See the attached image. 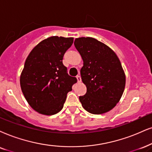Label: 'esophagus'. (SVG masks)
Instances as JSON below:
<instances>
[{"mask_svg":"<svg viewBox=\"0 0 152 152\" xmlns=\"http://www.w3.org/2000/svg\"><path fill=\"white\" fill-rule=\"evenodd\" d=\"M76 78H77V80H78V83L81 82V77H80V76H79V75L76 76Z\"/></svg>","mask_w":152,"mask_h":152,"instance_id":"34e87169","label":"esophagus"}]
</instances>
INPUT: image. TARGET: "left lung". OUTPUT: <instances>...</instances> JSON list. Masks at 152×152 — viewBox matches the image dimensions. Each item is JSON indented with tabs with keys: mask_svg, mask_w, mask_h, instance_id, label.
<instances>
[{
	"mask_svg": "<svg viewBox=\"0 0 152 152\" xmlns=\"http://www.w3.org/2000/svg\"><path fill=\"white\" fill-rule=\"evenodd\" d=\"M74 45L83 61L80 76L87 92L79 97L83 107L93 114L111 110L121 98L126 86L118 57L110 48L93 38H76Z\"/></svg>",
	"mask_w": 152,
	"mask_h": 152,
	"instance_id": "left-lung-1",
	"label": "left lung"
}]
</instances>
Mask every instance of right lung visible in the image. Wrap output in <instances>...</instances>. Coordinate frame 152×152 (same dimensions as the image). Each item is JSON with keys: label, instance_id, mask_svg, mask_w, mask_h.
<instances>
[{"label": "right lung", "instance_id": "right-lung-1", "mask_svg": "<svg viewBox=\"0 0 152 152\" xmlns=\"http://www.w3.org/2000/svg\"><path fill=\"white\" fill-rule=\"evenodd\" d=\"M73 42L74 38L51 36L35 46L25 61L21 89L28 104L39 114L49 116L62 110L67 93L77 82L62 63Z\"/></svg>", "mask_w": 152, "mask_h": 152}]
</instances>
